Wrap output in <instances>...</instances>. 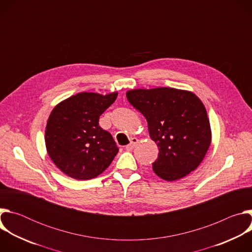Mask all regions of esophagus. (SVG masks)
<instances>
[{
	"instance_id": "esophagus-1",
	"label": "esophagus",
	"mask_w": 252,
	"mask_h": 252,
	"mask_svg": "<svg viewBox=\"0 0 252 252\" xmlns=\"http://www.w3.org/2000/svg\"><path fill=\"white\" fill-rule=\"evenodd\" d=\"M137 142H138V139H137L136 137H132V138L130 139L129 145H127V146L126 147V150L127 152L132 151V150H133V148L136 146V143H137Z\"/></svg>"
}]
</instances>
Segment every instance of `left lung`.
<instances>
[{
	"instance_id": "8db88e82",
	"label": "left lung",
	"mask_w": 252,
	"mask_h": 252,
	"mask_svg": "<svg viewBox=\"0 0 252 252\" xmlns=\"http://www.w3.org/2000/svg\"><path fill=\"white\" fill-rule=\"evenodd\" d=\"M129 103L147 119L159 153L153 163L158 176L167 182L183 178L204 158L211 142L206 110L191 92L172 88L131 90Z\"/></svg>"
}]
</instances>
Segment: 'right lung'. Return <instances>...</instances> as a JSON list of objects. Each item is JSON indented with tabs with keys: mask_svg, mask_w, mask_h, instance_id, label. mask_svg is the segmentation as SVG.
<instances>
[{
	"mask_svg": "<svg viewBox=\"0 0 252 252\" xmlns=\"http://www.w3.org/2000/svg\"><path fill=\"white\" fill-rule=\"evenodd\" d=\"M118 93H80L60 102L48 120L45 140L54 163L67 176L88 181L104 171L119 153L112 134L98 126Z\"/></svg>",
	"mask_w": 252,
	"mask_h": 252,
	"instance_id": "add662e5",
	"label": "right lung"
}]
</instances>
